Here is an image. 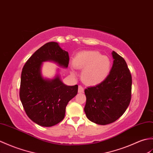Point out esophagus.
Here are the masks:
<instances>
[{"instance_id": "esophagus-1", "label": "esophagus", "mask_w": 153, "mask_h": 153, "mask_svg": "<svg viewBox=\"0 0 153 153\" xmlns=\"http://www.w3.org/2000/svg\"><path fill=\"white\" fill-rule=\"evenodd\" d=\"M84 91V88L82 86H79V93H83Z\"/></svg>"}]
</instances>
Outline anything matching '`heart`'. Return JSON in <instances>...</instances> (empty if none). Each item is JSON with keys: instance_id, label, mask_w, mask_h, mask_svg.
<instances>
[{"instance_id": "heart-1", "label": "heart", "mask_w": 153, "mask_h": 153, "mask_svg": "<svg viewBox=\"0 0 153 153\" xmlns=\"http://www.w3.org/2000/svg\"><path fill=\"white\" fill-rule=\"evenodd\" d=\"M75 68L83 69L82 79L88 85L94 86L101 83L109 74L111 61L97 51H83L76 54L73 59Z\"/></svg>"}]
</instances>
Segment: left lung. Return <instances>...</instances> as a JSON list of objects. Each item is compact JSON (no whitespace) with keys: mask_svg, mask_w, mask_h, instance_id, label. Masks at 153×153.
Masks as SVG:
<instances>
[{"mask_svg":"<svg viewBox=\"0 0 153 153\" xmlns=\"http://www.w3.org/2000/svg\"><path fill=\"white\" fill-rule=\"evenodd\" d=\"M113 65L102 82L84 90L86 102L84 112L93 123L106 125L114 123L130 105L131 75L123 57L113 51Z\"/></svg>","mask_w":153,"mask_h":153,"instance_id":"left-lung-1","label":"left lung"}]
</instances>
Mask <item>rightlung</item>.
Instances as JSON below:
<instances>
[{"instance_id":"1","label":"right lung","mask_w":153,"mask_h":153,"mask_svg":"<svg viewBox=\"0 0 153 153\" xmlns=\"http://www.w3.org/2000/svg\"><path fill=\"white\" fill-rule=\"evenodd\" d=\"M45 61L67 67L69 53L55 42L46 43L37 50L23 67L19 97L30 120L42 126L50 127L65 117L67 105L77 94L78 85H65L58 75L52 80L43 79L40 67Z\"/></svg>"}]
</instances>
